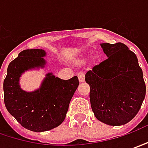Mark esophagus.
Returning <instances> with one entry per match:
<instances>
[{
    "label": "esophagus",
    "mask_w": 148,
    "mask_h": 148,
    "mask_svg": "<svg viewBox=\"0 0 148 148\" xmlns=\"http://www.w3.org/2000/svg\"><path fill=\"white\" fill-rule=\"evenodd\" d=\"M78 77H79V80L80 83L82 82H84V79H85V75H84V72H79L78 74Z\"/></svg>",
    "instance_id": "34e87169"
}]
</instances>
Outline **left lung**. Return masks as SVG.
Listing matches in <instances>:
<instances>
[{"instance_id": "8db88e82", "label": "left lung", "mask_w": 148, "mask_h": 148, "mask_svg": "<svg viewBox=\"0 0 148 148\" xmlns=\"http://www.w3.org/2000/svg\"><path fill=\"white\" fill-rule=\"evenodd\" d=\"M108 59L88 71L90 103L98 120L111 126L130 122L141 108L146 84L138 58L123 43L100 45Z\"/></svg>"}]
</instances>
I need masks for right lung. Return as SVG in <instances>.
I'll use <instances>...</instances> for the list:
<instances>
[{
	"label": "right lung",
	"instance_id": "1",
	"mask_svg": "<svg viewBox=\"0 0 148 148\" xmlns=\"http://www.w3.org/2000/svg\"><path fill=\"white\" fill-rule=\"evenodd\" d=\"M45 51L39 49L21 51L8 65L3 83L4 102L8 112L25 128L37 132L51 130L64 122L79 84L77 76L64 80L49 73L39 89L22 90L19 84L21 74L31 69L45 67Z\"/></svg>",
	"mask_w": 148,
	"mask_h": 148
}]
</instances>
